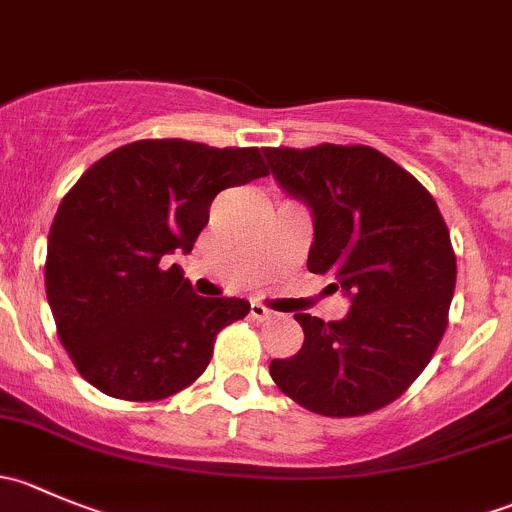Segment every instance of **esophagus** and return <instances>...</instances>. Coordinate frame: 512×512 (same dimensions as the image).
Listing matches in <instances>:
<instances>
[{"label":"esophagus","mask_w":512,"mask_h":512,"mask_svg":"<svg viewBox=\"0 0 512 512\" xmlns=\"http://www.w3.org/2000/svg\"><path fill=\"white\" fill-rule=\"evenodd\" d=\"M250 317H252V319H257V322H262V319H270V317H272V312H270V309L265 307V304L252 302V304H250Z\"/></svg>","instance_id":"obj_1"}]
</instances>
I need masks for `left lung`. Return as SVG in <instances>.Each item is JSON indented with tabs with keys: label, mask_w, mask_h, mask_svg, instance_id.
Instances as JSON below:
<instances>
[{
	"label": "left lung",
	"mask_w": 512,
	"mask_h": 512,
	"mask_svg": "<svg viewBox=\"0 0 512 512\" xmlns=\"http://www.w3.org/2000/svg\"><path fill=\"white\" fill-rule=\"evenodd\" d=\"M277 185L312 213L307 270L332 275L347 317L294 314L304 344L272 359L275 384L322 416H361L399 399L448 324L456 255L441 210L401 165L369 146L265 148Z\"/></svg>",
	"instance_id": "1"
}]
</instances>
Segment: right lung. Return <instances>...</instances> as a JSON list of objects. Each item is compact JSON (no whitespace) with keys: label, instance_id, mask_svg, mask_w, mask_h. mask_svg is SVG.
<instances>
[{"label":"right lung","instance_id":"add662e5","mask_svg":"<svg viewBox=\"0 0 512 512\" xmlns=\"http://www.w3.org/2000/svg\"><path fill=\"white\" fill-rule=\"evenodd\" d=\"M270 175L257 148L165 138L116 148L61 200L46 245V297L61 344L98 391L158 401L193 384L218 332L250 312L198 297L170 255H188L225 188Z\"/></svg>","mask_w":512,"mask_h":512}]
</instances>
